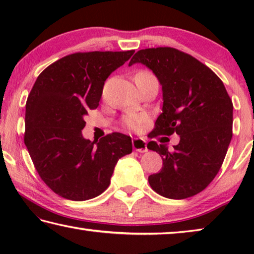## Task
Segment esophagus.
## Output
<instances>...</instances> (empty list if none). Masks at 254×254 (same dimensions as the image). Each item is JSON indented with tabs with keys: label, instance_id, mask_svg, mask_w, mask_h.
<instances>
[{
	"label": "esophagus",
	"instance_id": "34e87169",
	"mask_svg": "<svg viewBox=\"0 0 254 254\" xmlns=\"http://www.w3.org/2000/svg\"><path fill=\"white\" fill-rule=\"evenodd\" d=\"M132 145H133V149L137 152L143 153L148 151L147 142H145V140L142 139V137H134V139L132 140Z\"/></svg>",
	"mask_w": 254,
	"mask_h": 254
}]
</instances>
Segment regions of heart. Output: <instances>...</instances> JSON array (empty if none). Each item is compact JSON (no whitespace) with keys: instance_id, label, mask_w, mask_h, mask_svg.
Returning a JSON list of instances; mask_svg holds the SVG:
<instances>
[{"instance_id":"1","label":"heart","mask_w":254,"mask_h":254,"mask_svg":"<svg viewBox=\"0 0 254 254\" xmlns=\"http://www.w3.org/2000/svg\"><path fill=\"white\" fill-rule=\"evenodd\" d=\"M145 75H151V74H149L147 71H139L135 76H145ZM124 122H126V126L128 128H139L144 122V117L141 114L132 113L127 115L126 120H124Z\"/></svg>"}]
</instances>
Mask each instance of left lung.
<instances>
[{"mask_svg":"<svg viewBox=\"0 0 254 254\" xmlns=\"http://www.w3.org/2000/svg\"><path fill=\"white\" fill-rule=\"evenodd\" d=\"M134 64L148 67L161 85L162 113L151 137L174 132L180 137L173 150L148 143L162 158L150 186L171 199L198 194L221 169L232 139L233 104L225 86L204 64L169 47L139 50L128 66Z\"/></svg>","mask_w":254,"mask_h":254,"instance_id":"1","label":"left lung"}]
</instances>
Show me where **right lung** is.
I'll use <instances>...</instances> for the list:
<instances>
[{"label": "right lung", "instance_id": "add662e5", "mask_svg": "<svg viewBox=\"0 0 254 254\" xmlns=\"http://www.w3.org/2000/svg\"><path fill=\"white\" fill-rule=\"evenodd\" d=\"M134 54L93 51L66 56L38 76L25 104L27 147L41 179L64 198L87 200L109 187L120 158L132 152L131 137L114 132L85 139L84 118L100 104L112 72Z\"/></svg>", "mask_w": 254, "mask_h": 254}]
</instances>
